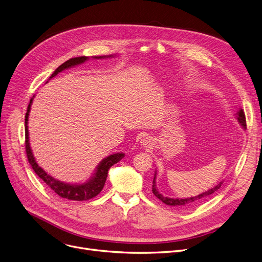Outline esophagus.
<instances>
[{
  "instance_id": "1",
  "label": "esophagus",
  "mask_w": 262,
  "mask_h": 262,
  "mask_svg": "<svg viewBox=\"0 0 262 262\" xmlns=\"http://www.w3.org/2000/svg\"><path fill=\"white\" fill-rule=\"evenodd\" d=\"M142 143H143V144H145V145H146V144H147V143H148V142H147V140H146V138H144V141H143V142H142Z\"/></svg>"
}]
</instances>
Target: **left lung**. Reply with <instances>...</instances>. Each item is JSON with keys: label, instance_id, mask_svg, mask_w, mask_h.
I'll return each mask as SVG.
<instances>
[{"label": "left lung", "instance_id": "1", "mask_svg": "<svg viewBox=\"0 0 262 262\" xmlns=\"http://www.w3.org/2000/svg\"><path fill=\"white\" fill-rule=\"evenodd\" d=\"M237 119L240 122V125L245 129L247 128V120H245V114L244 111L242 109H240L237 113ZM156 177L157 173L155 174V179H153V185H152V192L157 198H159L163 203H165L166 205H170V206H176V207H186V206H190L191 204H195L198 202H201L203 199L209 196L210 194H212L213 192H216L222 185V182H220L218 185H216L214 187H212L211 189L195 195V196H191V198H187V199H172V198H168V196H164L162 193L159 192V190L157 189V185H156Z\"/></svg>", "mask_w": 262, "mask_h": 262}]
</instances>
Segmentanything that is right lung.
Wrapping results in <instances>:
<instances>
[{
  "label": "right lung",
  "instance_id": "right-lung-1",
  "mask_svg": "<svg viewBox=\"0 0 262 262\" xmlns=\"http://www.w3.org/2000/svg\"><path fill=\"white\" fill-rule=\"evenodd\" d=\"M107 57H110V56H107ZM94 58L100 59V58H105V57L99 56V57H94ZM88 59H89V57L81 56V57L72 58V59L66 61L64 63H62L59 68L56 69V71L52 74L50 78H53V77H55L58 73L62 72L66 69L83 63L84 61H86ZM32 102H33V98L29 101V104L27 106V112L25 115V150H26V155H27V160H28L29 164L32 165L36 174L40 179H42V181L53 191H55L59 196L63 198V199L73 200V201H86V200H90L92 198L96 196L102 190V188L104 186V183L106 181L107 171H109V169L114 164H116L117 162H119L122 158L125 157L124 153H121V152L114 153V155L103 159L100 162V164L97 166V169H96L94 176L83 184H78V185H76V184H68V183H63V182L54 179L53 177L46 173L43 169L37 164L33 152H32V149H30V146H29L27 121H28V115H29L30 105H32Z\"/></svg>",
  "mask_w": 262,
  "mask_h": 262
}]
</instances>
